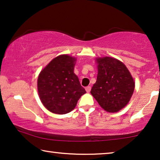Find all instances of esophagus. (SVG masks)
Returning a JSON list of instances; mask_svg holds the SVG:
<instances>
[{"instance_id": "obj_1", "label": "esophagus", "mask_w": 160, "mask_h": 160, "mask_svg": "<svg viewBox=\"0 0 160 160\" xmlns=\"http://www.w3.org/2000/svg\"><path fill=\"white\" fill-rule=\"evenodd\" d=\"M91 86H88V87L85 88V91H86L87 93H89V92L91 91Z\"/></svg>"}]
</instances>
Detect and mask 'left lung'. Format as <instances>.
<instances>
[{"label":"left lung","instance_id":"8db88e82","mask_svg":"<svg viewBox=\"0 0 160 160\" xmlns=\"http://www.w3.org/2000/svg\"><path fill=\"white\" fill-rule=\"evenodd\" d=\"M97 80L91 93L108 112H118L124 108L135 88L133 78L125 65L112 57L96 58Z\"/></svg>","mask_w":160,"mask_h":160}]
</instances>
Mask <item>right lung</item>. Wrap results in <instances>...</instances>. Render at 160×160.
<instances>
[{"label":"right lung","instance_id":"add662e5","mask_svg":"<svg viewBox=\"0 0 160 160\" xmlns=\"http://www.w3.org/2000/svg\"><path fill=\"white\" fill-rule=\"evenodd\" d=\"M76 58L60 55L51 60L38 78L40 99L48 111L64 114L75 109L78 101L86 93L74 73Z\"/></svg>","mask_w":160,"mask_h":160}]
</instances>
